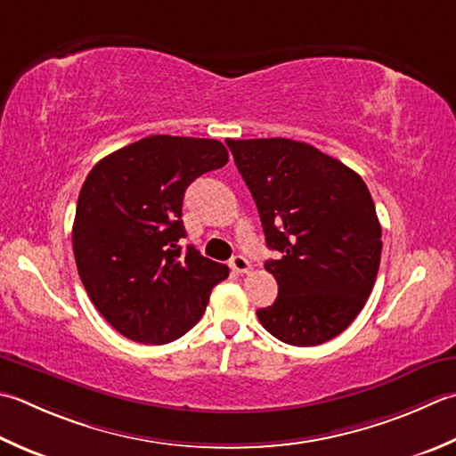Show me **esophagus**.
I'll return each mask as SVG.
<instances>
[{"label":"esophagus","instance_id":"obj_1","mask_svg":"<svg viewBox=\"0 0 456 456\" xmlns=\"http://www.w3.org/2000/svg\"><path fill=\"white\" fill-rule=\"evenodd\" d=\"M231 269H233L235 273H239V274H247V273H251V263L247 261L245 256H240V255H237V256H233L231 258Z\"/></svg>","mask_w":456,"mask_h":456}]
</instances>
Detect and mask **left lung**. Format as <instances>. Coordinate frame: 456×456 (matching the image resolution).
<instances>
[{
    "instance_id": "1",
    "label": "left lung",
    "mask_w": 456,
    "mask_h": 456,
    "mask_svg": "<svg viewBox=\"0 0 456 456\" xmlns=\"http://www.w3.org/2000/svg\"><path fill=\"white\" fill-rule=\"evenodd\" d=\"M261 216L265 263L279 297L256 316L290 346H318L365 306L381 258V225L362 177L340 159L289 138L227 140Z\"/></svg>"
}]
</instances>
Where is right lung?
I'll use <instances>...</instances> for the list:
<instances>
[{
	"label": "right lung",
	"mask_w": 456,
	"mask_h": 456,
	"mask_svg": "<svg viewBox=\"0 0 456 456\" xmlns=\"http://www.w3.org/2000/svg\"><path fill=\"white\" fill-rule=\"evenodd\" d=\"M229 162L219 140L148 136L102 158L78 193L73 251L93 305L140 344H167L203 316L229 269L177 245L195 177Z\"/></svg>",
	"instance_id": "right-lung-1"
}]
</instances>
